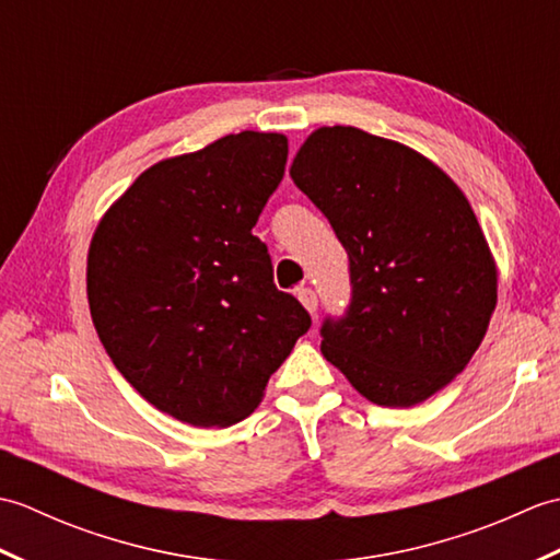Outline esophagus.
I'll list each match as a JSON object with an SVG mask.
<instances>
[{
    "mask_svg": "<svg viewBox=\"0 0 560 560\" xmlns=\"http://www.w3.org/2000/svg\"><path fill=\"white\" fill-rule=\"evenodd\" d=\"M295 295H299V301L303 303L307 313H311V315L317 313V295H315L313 289H299V293H295Z\"/></svg>",
    "mask_w": 560,
    "mask_h": 560,
    "instance_id": "obj_1",
    "label": "esophagus"
}]
</instances>
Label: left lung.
Listing matches in <instances>:
<instances>
[{"mask_svg":"<svg viewBox=\"0 0 560 560\" xmlns=\"http://www.w3.org/2000/svg\"><path fill=\"white\" fill-rule=\"evenodd\" d=\"M349 253L351 305L323 355L380 407L452 383L489 329L498 269L469 199L423 153L359 127H319L291 163Z\"/></svg>","mask_w":560,"mask_h":560,"instance_id":"1","label":"left lung"}]
</instances>
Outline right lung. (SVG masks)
I'll list each match as a JSON object with an SVG mask.
<instances>
[{"label":"right lung","mask_w":560,"mask_h":560,"mask_svg":"<svg viewBox=\"0 0 560 560\" xmlns=\"http://www.w3.org/2000/svg\"><path fill=\"white\" fill-rule=\"evenodd\" d=\"M287 156V137L247 129L163 159L91 237L86 293L103 347L177 421H243L311 329L305 307L273 287L267 245L253 235Z\"/></svg>","instance_id":"obj_1"}]
</instances>
